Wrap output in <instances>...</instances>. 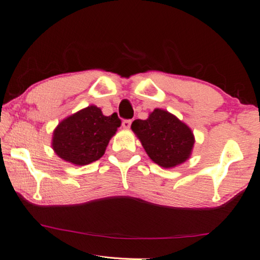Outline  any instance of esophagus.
<instances>
[{
  "instance_id": "34e87169",
  "label": "esophagus",
  "mask_w": 260,
  "mask_h": 260,
  "mask_svg": "<svg viewBox=\"0 0 260 260\" xmlns=\"http://www.w3.org/2000/svg\"><path fill=\"white\" fill-rule=\"evenodd\" d=\"M131 125H132V120L126 119V120H123V121H122V127H123V128H129Z\"/></svg>"
}]
</instances>
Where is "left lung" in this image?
<instances>
[{
  "label": "left lung",
  "instance_id": "8db88e82",
  "mask_svg": "<svg viewBox=\"0 0 260 260\" xmlns=\"http://www.w3.org/2000/svg\"><path fill=\"white\" fill-rule=\"evenodd\" d=\"M132 131L159 166L171 168L188 159L194 144L192 131L173 114L154 109L147 120H134Z\"/></svg>",
  "mask_w": 260,
  "mask_h": 260
}]
</instances>
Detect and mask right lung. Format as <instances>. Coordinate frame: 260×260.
<instances>
[{
  "label": "right lung",
  "mask_w": 260,
  "mask_h": 260,
  "mask_svg": "<svg viewBox=\"0 0 260 260\" xmlns=\"http://www.w3.org/2000/svg\"><path fill=\"white\" fill-rule=\"evenodd\" d=\"M121 120L116 113L105 116L96 106H89L58 123L53 148L61 159L75 165H88L105 154L109 140Z\"/></svg>",
  "instance_id": "add662e5"
}]
</instances>
